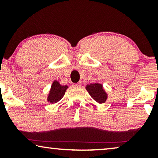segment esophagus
Returning a JSON list of instances; mask_svg holds the SVG:
<instances>
[{
  "label": "esophagus",
  "mask_w": 158,
  "mask_h": 158,
  "mask_svg": "<svg viewBox=\"0 0 158 158\" xmlns=\"http://www.w3.org/2000/svg\"><path fill=\"white\" fill-rule=\"evenodd\" d=\"M73 88H80L81 86V84H74L73 85Z\"/></svg>",
  "instance_id": "34e87169"
}]
</instances>
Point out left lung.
Returning a JSON list of instances; mask_svg holds the SVG:
<instances>
[{
  "label": "left lung",
  "mask_w": 158,
  "mask_h": 158,
  "mask_svg": "<svg viewBox=\"0 0 158 158\" xmlns=\"http://www.w3.org/2000/svg\"><path fill=\"white\" fill-rule=\"evenodd\" d=\"M85 89L95 101L99 104L105 103L107 99V94L104 90L102 85L98 83L88 84Z\"/></svg>",
  "instance_id": "8db88e82"
}]
</instances>
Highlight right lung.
<instances>
[{"label":"right lung","mask_w":158,"mask_h":158,"mask_svg":"<svg viewBox=\"0 0 158 158\" xmlns=\"http://www.w3.org/2000/svg\"><path fill=\"white\" fill-rule=\"evenodd\" d=\"M68 88V85H60L59 82L55 80L51 86L49 93L47 97V101L52 104L58 102L63 98Z\"/></svg>","instance_id":"right-lung-1"}]
</instances>
